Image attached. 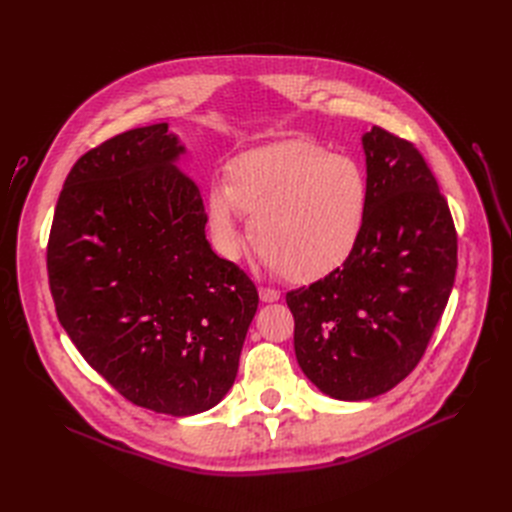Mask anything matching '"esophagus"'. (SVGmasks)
I'll list each match as a JSON object with an SVG mask.
<instances>
[{"instance_id":"1","label":"esophagus","mask_w":512,"mask_h":512,"mask_svg":"<svg viewBox=\"0 0 512 512\" xmlns=\"http://www.w3.org/2000/svg\"><path fill=\"white\" fill-rule=\"evenodd\" d=\"M258 294H260V299L265 301V303H273V301L280 299V290L269 288V286H260V288H258Z\"/></svg>"}]
</instances>
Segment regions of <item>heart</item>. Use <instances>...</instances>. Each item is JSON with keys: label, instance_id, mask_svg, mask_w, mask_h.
I'll list each match as a JSON object with an SVG mask.
<instances>
[{"label": "heart", "instance_id": "heart-1", "mask_svg": "<svg viewBox=\"0 0 512 512\" xmlns=\"http://www.w3.org/2000/svg\"><path fill=\"white\" fill-rule=\"evenodd\" d=\"M209 188L213 245L237 258V213L250 218L256 252L288 282H314L337 271L359 245L367 213V177L348 156L309 138H282L247 149Z\"/></svg>", "mask_w": 512, "mask_h": 512}]
</instances>
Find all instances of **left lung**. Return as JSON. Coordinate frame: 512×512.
Returning a JSON list of instances; mask_svg holds the SVG:
<instances>
[{"instance_id": "8db88e82", "label": "left lung", "mask_w": 512, "mask_h": 512, "mask_svg": "<svg viewBox=\"0 0 512 512\" xmlns=\"http://www.w3.org/2000/svg\"><path fill=\"white\" fill-rule=\"evenodd\" d=\"M367 213L337 271L286 292L294 354L335 399L382 395L421 361L451 297L457 230L423 153L374 126L363 136Z\"/></svg>"}]
</instances>
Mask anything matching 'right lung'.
Returning a JSON list of instances; mask_svg holds the SVG:
<instances>
[{
  "instance_id": "add662e5",
  "label": "right lung",
  "mask_w": 512,
  "mask_h": 512,
  "mask_svg": "<svg viewBox=\"0 0 512 512\" xmlns=\"http://www.w3.org/2000/svg\"><path fill=\"white\" fill-rule=\"evenodd\" d=\"M166 123L121 132L76 160L61 188L46 271L61 327L132 404L209 410L239 369L258 290L215 254L196 185Z\"/></svg>"
}]
</instances>
